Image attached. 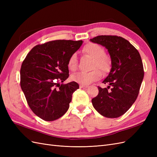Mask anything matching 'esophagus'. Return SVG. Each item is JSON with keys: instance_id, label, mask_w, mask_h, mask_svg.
Here are the masks:
<instances>
[{"instance_id": "esophagus-1", "label": "esophagus", "mask_w": 157, "mask_h": 157, "mask_svg": "<svg viewBox=\"0 0 157 157\" xmlns=\"http://www.w3.org/2000/svg\"><path fill=\"white\" fill-rule=\"evenodd\" d=\"M88 88V86L86 85H80V88Z\"/></svg>"}]
</instances>
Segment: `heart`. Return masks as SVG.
Masks as SVG:
<instances>
[{
  "mask_svg": "<svg viewBox=\"0 0 157 157\" xmlns=\"http://www.w3.org/2000/svg\"><path fill=\"white\" fill-rule=\"evenodd\" d=\"M83 52L94 59L92 69H96L88 73L80 72L72 76V79L82 85L91 84L101 77L100 69L103 73H107L111 67V60L109 56L105 54L103 48L96 43H88L83 48ZM68 67L71 71H76L77 69V56L75 53L71 55L68 60Z\"/></svg>",
  "mask_w": 157,
  "mask_h": 157,
  "instance_id": "b5f03b06",
  "label": "heart"
}]
</instances>
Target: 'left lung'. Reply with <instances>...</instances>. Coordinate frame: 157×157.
Instances as JSON below:
<instances>
[{
	"instance_id": "8db88e82",
	"label": "left lung",
	"mask_w": 157,
	"mask_h": 157,
	"mask_svg": "<svg viewBox=\"0 0 157 157\" xmlns=\"http://www.w3.org/2000/svg\"><path fill=\"white\" fill-rule=\"evenodd\" d=\"M90 41L107 49L111 69L103 83L98 86V95L92 99L95 109L103 117L122 116L135 102L144 77L143 63L139 52L124 38L115 35H99Z\"/></svg>"
}]
</instances>
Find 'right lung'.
<instances>
[{"mask_svg":"<svg viewBox=\"0 0 157 157\" xmlns=\"http://www.w3.org/2000/svg\"><path fill=\"white\" fill-rule=\"evenodd\" d=\"M82 42L57 40L38 44L23 60L20 86L32 111L42 120H57L67 111L79 85L74 81L61 85L59 82L69 77V58Z\"/></svg>","mask_w":157,"mask_h":157,"instance_id":"right-lung-1","label":"right lung"}]
</instances>
